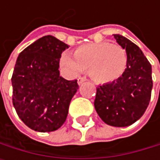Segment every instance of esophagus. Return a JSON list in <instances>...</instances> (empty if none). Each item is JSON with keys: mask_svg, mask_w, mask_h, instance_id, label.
I'll return each mask as SVG.
<instances>
[{"mask_svg": "<svg viewBox=\"0 0 160 160\" xmlns=\"http://www.w3.org/2000/svg\"><path fill=\"white\" fill-rule=\"evenodd\" d=\"M85 81H87V78H85V77H79V78L77 79V83H78V85L83 84Z\"/></svg>", "mask_w": 160, "mask_h": 160, "instance_id": "34e87169", "label": "esophagus"}]
</instances>
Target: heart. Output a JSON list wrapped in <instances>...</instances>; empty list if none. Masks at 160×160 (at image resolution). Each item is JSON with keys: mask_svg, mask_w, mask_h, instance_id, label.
<instances>
[{"mask_svg": "<svg viewBox=\"0 0 160 160\" xmlns=\"http://www.w3.org/2000/svg\"><path fill=\"white\" fill-rule=\"evenodd\" d=\"M126 50L117 44L109 42L85 44L75 49L74 55L64 52L61 66L69 73L77 75L89 71L97 83H108L120 77L127 66Z\"/></svg>", "mask_w": 160, "mask_h": 160, "instance_id": "b5f03b06", "label": "heart"}]
</instances>
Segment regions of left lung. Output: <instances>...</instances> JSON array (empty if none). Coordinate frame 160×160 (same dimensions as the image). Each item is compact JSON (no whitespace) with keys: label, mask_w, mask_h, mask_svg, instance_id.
<instances>
[{"label":"left lung","mask_w":160,"mask_h":160,"mask_svg":"<svg viewBox=\"0 0 160 160\" xmlns=\"http://www.w3.org/2000/svg\"><path fill=\"white\" fill-rule=\"evenodd\" d=\"M113 37L126 49L127 66L122 76L96 88L94 108L106 124L126 127L138 121L149 105L153 88L152 66L129 39L119 34Z\"/></svg>","instance_id":"8db88e82"}]
</instances>
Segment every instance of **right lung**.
I'll return each mask as SVG.
<instances>
[{
  "mask_svg": "<svg viewBox=\"0 0 160 160\" xmlns=\"http://www.w3.org/2000/svg\"><path fill=\"white\" fill-rule=\"evenodd\" d=\"M68 46L51 35L38 39L17 58L12 74V102L17 114L28 128L48 132L66 121L77 80L60 76L59 61Z\"/></svg>",
  "mask_w": 160,
  "mask_h": 160,
  "instance_id": "add662e5",
  "label": "right lung"
}]
</instances>
